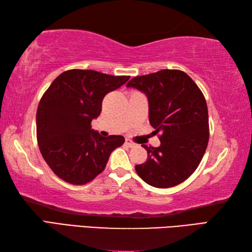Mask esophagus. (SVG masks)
Segmentation results:
<instances>
[{
    "label": "esophagus",
    "instance_id": "1",
    "mask_svg": "<svg viewBox=\"0 0 252 252\" xmlns=\"http://www.w3.org/2000/svg\"><path fill=\"white\" fill-rule=\"evenodd\" d=\"M126 144L129 147H135L136 146V144L134 142H132L131 140H129V138H126Z\"/></svg>",
    "mask_w": 252,
    "mask_h": 252
}]
</instances>
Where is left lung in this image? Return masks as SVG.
I'll use <instances>...</instances> for the list:
<instances>
[{"label": "left lung", "instance_id": "left-lung-1", "mask_svg": "<svg viewBox=\"0 0 252 252\" xmlns=\"http://www.w3.org/2000/svg\"><path fill=\"white\" fill-rule=\"evenodd\" d=\"M126 88L147 96L149 122L161 133L159 147H148L146 162L135 165L147 184L168 189L181 184L195 172L209 141L205 96L189 74L163 69L133 78Z\"/></svg>", "mask_w": 252, "mask_h": 252}]
</instances>
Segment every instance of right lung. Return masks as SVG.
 Instances as JSON below:
<instances>
[{
    "label": "right lung",
    "instance_id": "add662e5",
    "mask_svg": "<svg viewBox=\"0 0 252 252\" xmlns=\"http://www.w3.org/2000/svg\"><path fill=\"white\" fill-rule=\"evenodd\" d=\"M130 77L72 69L60 74L36 110V138L46 163L58 178L83 185L104 171L110 154L125 143L121 135L101 136L91 122L107 93Z\"/></svg>",
    "mask_w": 252,
    "mask_h": 252
}]
</instances>
